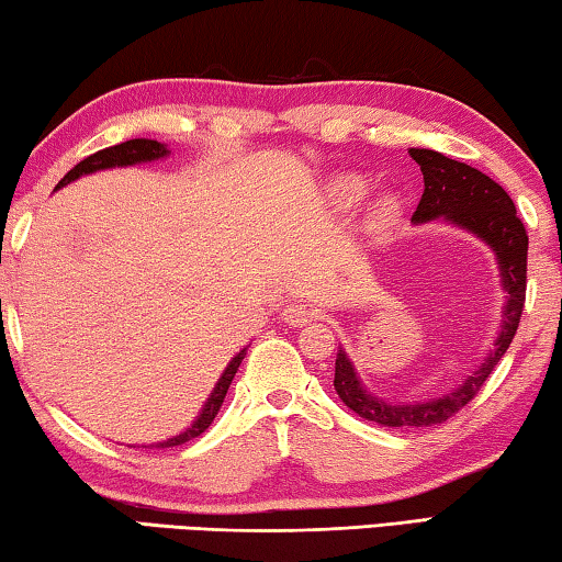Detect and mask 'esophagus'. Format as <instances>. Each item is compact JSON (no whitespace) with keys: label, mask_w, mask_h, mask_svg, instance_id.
I'll use <instances>...</instances> for the list:
<instances>
[{"label":"esophagus","mask_w":562,"mask_h":562,"mask_svg":"<svg viewBox=\"0 0 562 562\" xmlns=\"http://www.w3.org/2000/svg\"><path fill=\"white\" fill-rule=\"evenodd\" d=\"M316 316V311L308 306V303H301V301H291V303H286V306H283V311H281V318H283V324H289V326H296V328H301V326H306L311 318Z\"/></svg>","instance_id":"34e87169"}]
</instances>
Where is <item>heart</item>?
I'll use <instances>...</instances> for the list:
<instances>
[{"label": "heart", "mask_w": 562, "mask_h": 562, "mask_svg": "<svg viewBox=\"0 0 562 562\" xmlns=\"http://www.w3.org/2000/svg\"><path fill=\"white\" fill-rule=\"evenodd\" d=\"M368 194V181L361 177V173H346V177H338L330 183V196L341 209H353L361 204ZM398 214V201L393 196H385L381 199L379 204H375L373 216L379 224H389V221L395 218Z\"/></svg>", "instance_id": "1"}]
</instances>
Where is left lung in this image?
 <instances>
[{"label": "left lung", "mask_w": 562, "mask_h": 562, "mask_svg": "<svg viewBox=\"0 0 562 562\" xmlns=\"http://www.w3.org/2000/svg\"><path fill=\"white\" fill-rule=\"evenodd\" d=\"M408 154L423 171V196L418 209L413 211V224L443 218L488 244L495 261H498L501 286L508 296H505L503 326L493 344V351L458 389L440 395V398H428L423 403H393L379 398V395L366 391V385L356 375L351 358L346 356L344 348H338L334 379L338 398L361 418L389 428L438 426L475 398V393L488 381L493 368L508 351L515 330H518L522 306H526L528 279V234L515 214L508 191L491 177H485L483 171L468 167L463 161L448 159L438 151L408 149Z\"/></svg>", "instance_id": "left-lung-1"}]
</instances>
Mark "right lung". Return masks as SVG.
Here are the masks:
<instances>
[{"label":"right lung","instance_id":"1","mask_svg":"<svg viewBox=\"0 0 562 562\" xmlns=\"http://www.w3.org/2000/svg\"><path fill=\"white\" fill-rule=\"evenodd\" d=\"M169 154L167 144L161 142H154V139H128L124 144H116V146H109V149H101L97 154L87 156L85 161H79L77 167H74L67 177H64L57 189L67 187V183H71L74 179L85 177V173H94V171H104V169H114V167H134V164H144V161H156V159H164V156ZM246 356V348H241L232 361H228L226 371L221 373V379L216 381L214 391H211V395L204 403V408H201V413L196 416V420L191 423V426L183 430V434L173 436V438H167L161 440V443H154L151 448H173V446H181V443H189L191 438H199L204 430L211 426V420L216 418V413L221 408V403H224L226 398V391L228 385H232L234 375L238 371V366H241Z\"/></svg>","mask_w":562,"mask_h":562}]
</instances>
